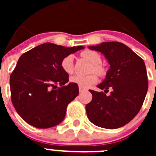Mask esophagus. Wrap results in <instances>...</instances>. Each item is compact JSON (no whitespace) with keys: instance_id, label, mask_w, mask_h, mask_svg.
<instances>
[{"instance_id":"esophagus-1","label":"esophagus","mask_w":156,"mask_h":156,"mask_svg":"<svg viewBox=\"0 0 156 156\" xmlns=\"http://www.w3.org/2000/svg\"><path fill=\"white\" fill-rule=\"evenodd\" d=\"M79 90H80V93H82V92H83V91H85V90H87V89H86V88L82 87H79Z\"/></svg>"}]
</instances>
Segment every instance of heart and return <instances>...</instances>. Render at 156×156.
Returning a JSON list of instances; mask_svg holds the SVG:
<instances>
[{
	"instance_id": "heart-1",
	"label": "heart",
	"mask_w": 156,
	"mask_h": 156,
	"mask_svg": "<svg viewBox=\"0 0 156 156\" xmlns=\"http://www.w3.org/2000/svg\"><path fill=\"white\" fill-rule=\"evenodd\" d=\"M81 56L87 58L90 61L93 66V70L97 73L101 74L103 73V69L100 63L101 62V56L98 52L91 50H85L81 53ZM61 67L66 73L71 74L73 72V55H67L62 60ZM98 77L95 74L83 76V75H75L70 78V81L73 83L79 85V87H82L83 88L90 87L95 83L97 82Z\"/></svg>"
}]
</instances>
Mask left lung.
<instances>
[{
	"label": "left lung",
	"mask_w": 156,
	"mask_h": 156,
	"mask_svg": "<svg viewBox=\"0 0 156 156\" xmlns=\"http://www.w3.org/2000/svg\"><path fill=\"white\" fill-rule=\"evenodd\" d=\"M88 48L104 55L110 65L105 78L97 87L105 93L112 88L108 96L90 90L93 98L86 105L88 119L100 127H122L137 115L148 91L144 60L119 42H103Z\"/></svg>",
	"instance_id": "1"
}]
</instances>
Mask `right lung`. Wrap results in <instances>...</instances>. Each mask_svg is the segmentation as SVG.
Here are the masks:
<instances>
[{
  "label": "right lung",
  "instance_id": "add662e5",
  "mask_svg": "<svg viewBox=\"0 0 156 156\" xmlns=\"http://www.w3.org/2000/svg\"><path fill=\"white\" fill-rule=\"evenodd\" d=\"M83 48L44 43L22 55L10 76V88L12 104L23 120L41 129L62 122L79 87L73 83L66 85L69 74L61 62Z\"/></svg>",
  "mask_w": 156,
  "mask_h": 156
}]
</instances>
